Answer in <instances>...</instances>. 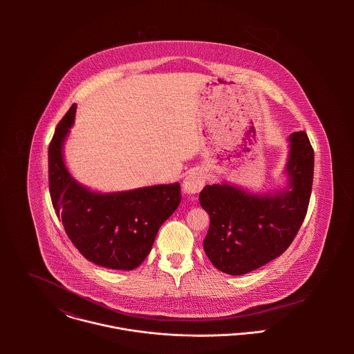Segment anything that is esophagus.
Wrapping results in <instances>:
<instances>
[{
	"label": "esophagus",
	"instance_id": "34e87169",
	"mask_svg": "<svg viewBox=\"0 0 354 354\" xmlns=\"http://www.w3.org/2000/svg\"><path fill=\"white\" fill-rule=\"evenodd\" d=\"M204 183H205L204 171L195 170V171H191L185 177V180L183 183V189H184V192H187L189 195H194V194H198V192L202 191Z\"/></svg>",
	"mask_w": 354,
	"mask_h": 354
}]
</instances>
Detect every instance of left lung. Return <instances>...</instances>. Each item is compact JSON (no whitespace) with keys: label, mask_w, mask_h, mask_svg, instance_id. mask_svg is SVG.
<instances>
[{"label":"left lung","mask_w":354,"mask_h":354,"mask_svg":"<svg viewBox=\"0 0 354 354\" xmlns=\"http://www.w3.org/2000/svg\"><path fill=\"white\" fill-rule=\"evenodd\" d=\"M289 189L252 195L227 184L205 185L199 199L209 215L204 252L222 272L243 275L285 252L297 236L313 183V149L306 133L290 136Z\"/></svg>","instance_id":"1"}]
</instances>
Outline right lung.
I'll list each match as a JSON object with an SVG mask.
<instances>
[{"mask_svg":"<svg viewBox=\"0 0 354 354\" xmlns=\"http://www.w3.org/2000/svg\"><path fill=\"white\" fill-rule=\"evenodd\" d=\"M76 104L58 122L49 145V191L55 215L87 260L113 270H133L150 253L160 225L181 202L180 184L102 195L77 184L62 160V142Z\"/></svg>","mask_w":354,"mask_h":354,"instance_id":"add662e5","label":"right lung"}]
</instances>
